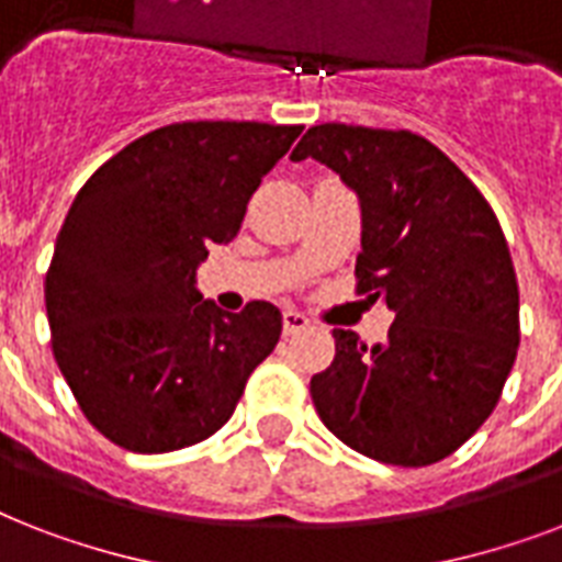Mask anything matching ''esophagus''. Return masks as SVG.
Instances as JSON below:
<instances>
[{"instance_id": "esophagus-1", "label": "esophagus", "mask_w": 562, "mask_h": 562, "mask_svg": "<svg viewBox=\"0 0 562 562\" xmlns=\"http://www.w3.org/2000/svg\"><path fill=\"white\" fill-rule=\"evenodd\" d=\"M306 326L308 317L303 315V312H297V308H285V312H282V329H285V335L303 333Z\"/></svg>"}]
</instances>
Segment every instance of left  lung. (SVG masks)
I'll return each mask as SVG.
<instances>
[{
	"label": "left lung",
	"mask_w": 562,
	"mask_h": 562,
	"mask_svg": "<svg viewBox=\"0 0 562 562\" xmlns=\"http://www.w3.org/2000/svg\"><path fill=\"white\" fill-rule=\"evenodd\" d=\"M324 162L361 206L359 294L382 344L333 329L312 402L341 443L393 467L443 461L496 408L519 347V289L498 218L437 145L411 131L308 127L291 160Z\"/></svg>",
	"instance_id": "obj_1"
}]
</instances>
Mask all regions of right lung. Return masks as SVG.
I'll return each mask as SVG.
<instances>
[{
	"label": "right lung",
	"instance_id": "right-lung-1",
	"mask_svg": "<svg viewBox=\"0 0 562 562\" xmlns=\"http://www.w3.org/2000/svg\"><path fill=\"white\" fill-rule=\"evenodd\" d=\"M300 125L180 122L139 136L75 194L46 273L52 350L92 426L127 452L201 443L280 341V308L221 312L198 291L212 245Z\"/></svg>",
	"mask_w": 562,
	"mask_h": 562
}]
</instances>
